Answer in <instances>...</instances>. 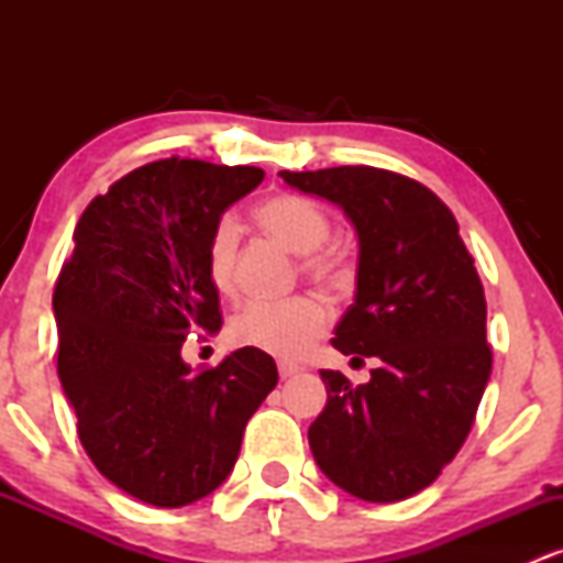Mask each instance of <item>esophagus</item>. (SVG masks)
<instances>
[{"instance_id":"1","label":"esophagus","mask_w":563,"mask_h":563,"mask_svg":"<svg viewBox=\"0 0 563 563\" xmlns=\"http://www.w3.org/2000/svg\"><path fill=\"white\" fill-rule=\"evenodd\" d=\"M277 373H280V378L286 380V378H294L296 373H299V365L296 363H288V360H280V363H277Z\"/></svg>"}]
</instances>
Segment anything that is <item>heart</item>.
Masks as SVG:
<instances>
[{
	"instance_id": "1",
	"label": "heart",
	"mask_w": 563,
	"mask_h": 563,
	"mask_svg": "<svg viewBox=\"0 0 563 563\" xmlns=\"http://www.w3.org/2000/svg\"><path fill=\"white\" fill-rule=\"evenodd\" d=\"M260 228L280 241L294 254H301L303 273L314 283L328 288L344 286L349 267L344 256L328 249L331 238V217L312 198L280 192L262 200L254 209ZM206 273L214 290L222 296L235 294L238 283V224L235 219L222 217L214 224L206 249ZM328 314L320 301L290 299V301H256L241 309L230 322V339L238 346L260 349L273 357H299L325 333Z\"/></svg>"
}]
</instances>
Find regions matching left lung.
Wrapping results in <instances>:
<instances>
[{"instance_id":"left-lung-1","label":"left lung","mask_w":563,"mask_h":563,"mask_svg":"<svg viewBox=\"0 0 563 563\" xmlns=\"http://www.w3.org/2000/svg\"><path fill=\"white\" fill-rule=\"evenodd\" d=\"M280 177L344 209L357 230V294L333 346L378 357L360 386L320 371L328 402L309 426V448L349 495L405 500L463 448L493 371L474 256L448 206L402 174L335 166Z\"/></svg>"}]
</instances>
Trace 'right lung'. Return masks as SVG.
I'll return each mask as SVG.
<instances>
[{
  "instance_id": "obj_1",
  "label": "right lung",
  "mask_w": 563,
  "mask_h": 563,
  "mask_svg": "<svg viewBox=\"0 0 563 563\" xmlns=\"http://www.w3.org/2000/svg\"><path fill=\"white\" fill-rule=\"evenodd\" d=\"M262 179L256 166L177 156L140 166L87 206L57 275V376L76 431L97 471L151 506L214 493L277 384L260 349L198 373L183 360L187 335L222 328L211 230Z\"/></svg>"
}]
</instances>
